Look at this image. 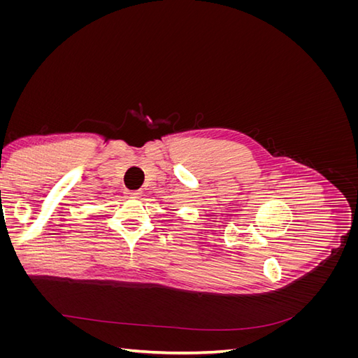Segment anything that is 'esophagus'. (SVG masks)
Wrapping results in <instances>:
<instances>
[{
  "mask_svg": "<svg viewBox=\"0 0 358 358\" xmlns=\"http://www.w3.org/2000/svg\"><path fill=\"white\" fill-rule=\"evenodd\" d=\"M140 196H142V192H140V191H127L128 199H138Z\"/></svg>",
  "mask_w": 358,
  "mask_h": 358,
  "instance_id": "1",
  "label": "esophagus"
}]
</instances>
